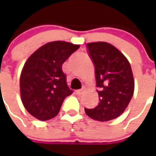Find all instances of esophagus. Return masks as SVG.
<instances>
[{
    "instance_id": "esophagus-1",
    "label": "esophagus",
    "mask_w": 156,
    "mask_h": 156,
    "mask_svg": "<svg viewBox=\"0 0 156 156\" xmlns=\"http://www.w3.org/2000/svg\"><path fill=\"white\" fill-rule=\"evenodd\" d=\"M84 90H85V87H82V88H81V89H78V90H76L75 92H76V94H81L84 92Z\"/></svg>"
}]
</instances>
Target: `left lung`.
<instances>
[{"label":"left lung","instance_id":"1","mask_svg":"<svg viewBox=\"0 0 156 156\" xmlns=\"http://www.w3.org/2000/svg\"><path fill=\"white\" fill-rule=\"evenodd\" d=\"M94 69L99 103L85 108L88 116L100 122L115 119L128 107L134 94L135 82L129 61L115 47L98 41L87 44Z\"/></svg>","mask_w":156,"mask_h":156}]
</instances>
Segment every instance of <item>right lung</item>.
<instances>
[{"label":"right lung","mask_w":156,"mask_h":156,"mask_svg":"<svg viewBox=\"0 0 156 156\" xmlns=\"http://www.w3.org/2000/svg\"><path fill=\"white\" fill-rule=\"evenodd\" d=\"M79 48L66 41H52L27 60L20 78L21 96L25 108L34 117L47 121L56 116L64 99L73 93L62 66Z\"/></svg>","instance_id":"1"}]
</instances>
